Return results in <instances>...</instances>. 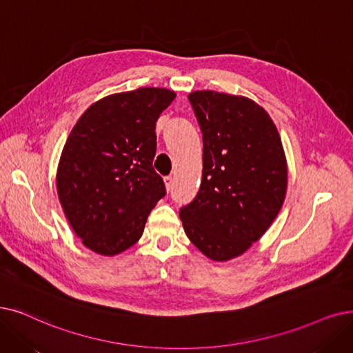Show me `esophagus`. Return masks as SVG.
<instances>
[{
    "mask_svg": "<svg viewBox=\"0 0 353 353\" xmlns=\"http://www.w3.org/2000/svg\"><path fill=\"white\" fill-rule=\"evenodd\" d=\"M164 183H165V189L167 192H170L173 189V185H174V179L172 176H168L164 179Z\"/></svg>",
    "mask_w": 353,
    "mask_h": 353,
    "instance_id": "34e87169",
    "label": "esophagus"
}]
</instances>
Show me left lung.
Listing matches in <instances>:
<instances>
[{
  "mask_svg": "<svg viewBox=\"0 0 353 353\" xmlns=\"http://www.w3.org/2000/svg\"><path fill=\"white\" fill-rule=\"evenodd\" d=\"M203 134L202 183L180 209L183 229L212 261H229L261 238L284 203L287 160L268 112L247 97L189 95Z\"/></svg>",
  "mask_w": 353,
  "mask_h": 353,
  "instance_id": "1",
  "label": "left lung"
}]
</instances>
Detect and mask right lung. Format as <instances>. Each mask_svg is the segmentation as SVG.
Here are the masks:
<instances>
[{"label": "right lung", "instance_id": "obj_1", "mask_svg": "<svg viewBox=\"0 0 353 353\" xmlns=\"http://www.w3.org/2000/svg\"><path fill=\"white\" fill-rule=\"evenodd\" d=\"M174 98L164 88L108 95L92 103L70 131L56 188L69 225L90 251L114 256L132 247L165 194L152 168L156 122Z\"/></svg>", "mask_w": 353, "mask_h": 353}]
</instances>
